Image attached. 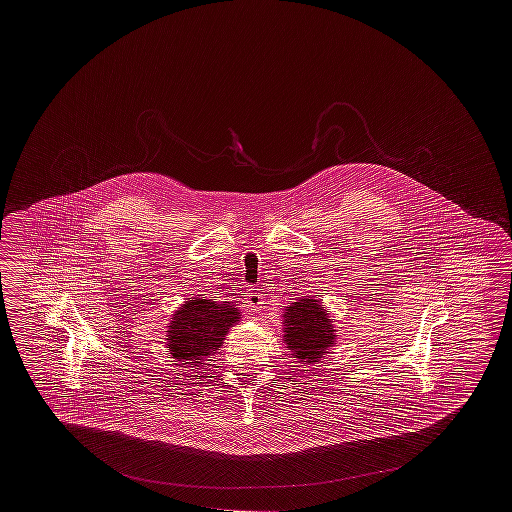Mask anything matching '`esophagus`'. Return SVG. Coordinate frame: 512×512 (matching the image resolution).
I'll return each instance as SVG.
<instances>
[{
	"instance_id": "34e87169",
	"label": "esophagus",
	"mask_w": 512,
	"mask_h": 512,
	"mask_svg": "<svg viewBox=\"0 0 512 512\" xmlns=\"http://www.w3.org/2000/svg\"><path fill=\"white\" fill-rule=\"evenodd\" d=\"M245 303H247V307H249L253 313H255V311H261V309H263V305H265L261 290H259V288L249 290V293L245 295Z\"/></svg>"
}]
</instances>
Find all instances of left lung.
Segmentation results:
<instances>
[{"label":"left lung","instance_id":"left-lung-1","mask_svg":"<svg viewBox=\"0 0 512 512\" xmlns=\"http://www.w3.org/2000/svg\"><path fill=\"white\" fill-rule=\"evenodd\" d=\"M284 341L301 365L317 363L336 340L328 311L309 297H299L286 309Z\"/></svg>","mask_w":512,"mask_h":512}]
</instances>
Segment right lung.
I'll use <instances>...</instances> for the list:
<instances>
[{
	"mask_svg": "<svg viewBox=\"0 0 512 512\" xmlns=\"http://www.w3.org/2000/svg\"><path fill=\"white\" fill-rule=\"evenodd\" d=\"M240 313L230 301L194 297L182 305L169 326V349L182 365H205L224 340L228 328L236 324Z\"/></svg>",
	"mask_w": 512,
	"mask_h": 512,
	"instance_id": "right-lung-1",
	"label": "right lung"
}]
</instances>
